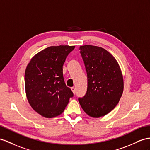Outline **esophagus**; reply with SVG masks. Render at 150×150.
I'll return each mask as SVG.
<instances>
[{"instance_id":"1","label":"esophagus","mask_w":150,"mask_h":150,"mask_svg":"<svg viewBox=\"0 0 150 150\" xmlns=\"http://www.w3.org/2000/svg\"><path fill=\"white\" fill-rule=\"evenodd\" d=\"M71 91H72V92H73V93H74V94H75V93H76V90H75V87H71Z\"/></svg>"}]
</instances>
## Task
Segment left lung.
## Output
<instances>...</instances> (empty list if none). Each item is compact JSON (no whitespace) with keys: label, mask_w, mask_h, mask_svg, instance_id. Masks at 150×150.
Masks as SVG:
<instances>
[{"label":"left lung","mask_w":150,"mask_h":150,"mask_svg":"<svg viewBox=\"0 0 150 150\" xmlns=\"http://www.w3.org/2000/svg\"><path fill=\"white\" fill-rule=\"evenodd\" d=\"M87 74V93L79 101L86 114L105 116L117 105L124 91V79L114 56L98 46L80 47Z\"/></svg>","instance_id":"1"}]
</instances>
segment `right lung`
Masks as SVG:
<instances>
[{
    "label": "right lung",
    "mask_w": 150,
    "mask_h": 150,
    "mask_svg": "<svg viewBox=\"0 0 150 150\" xmlns=\"http://www.w3.org/2000/svg\"><path fill=\"white\" fill-rule=\"evenodd\" d=\"M74 48L73 45L51 46L36 54L26 66V98L42 117L50 118L61 115L74 95L64 83L63 66Z\"/></svg>",
    "instance_id": "obj_1"
}]
</instances>
